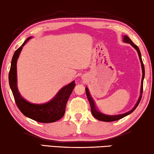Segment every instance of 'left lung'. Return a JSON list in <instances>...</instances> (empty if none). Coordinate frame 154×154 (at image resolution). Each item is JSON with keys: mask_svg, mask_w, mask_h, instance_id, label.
<instances>
[{"mask_svg": "<svg viewBox=\"0 0 154 154\" xmlns=\"http://www.w3.org/2000/svg\"><path fill=\"white\" fill-rule=\"evenodd\" d=\"M123 41L125 43H129V44L131 45L132 46L134 47L135 49L137 50V54H138L140 61V63H141L142 71H143V77H142L141 87H140V97L138 98V100H137V101L136 105H135L134 107L133 108V109L131 110V111H128V112H127V113H123V114H119V115H114V116H110V115H106V114H104V113H101V112H100L99 111H98V110L97 109V108H96V106H95V102H94L93 98H92V97L91 96V94H90V93H89L88 88H87V87H86V93L87 98H88V100L89 101V103H90V105H91V109L92 115H93V116L95 117L96 119H97L98 120L103 121V122H113V121H116V120H120V119L125 118V117L128 116V115H129V114L131 113L132 112L134 111V110L136 109L137 106H138L140 102V100H141L142 94H143V80H144V64H143V60H142V57H141L140 51L138 47H137L136 45L134 44V42H133V41L130 39V38L128 37V36H127V35L123 36Z\"/></svg>", "mask_w": 154, "mask_h": 154, "instance_id": "1", "label": "left lung"}]
</instances>
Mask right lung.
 Masks as SVG:
<instances>
[{
	"label": "right lung",
	"instance_id": "obj_1",
	"mask_svg": "<svg viewBox=\"0 0 154 154\" xmlns=\"http://www.w3.org/2000/svg\"><path fill=\"white\" fill-rule=\"evenodd\" d=\"M31 38L32 36L27 38L13 55L9 72V84L16 104L24 116L38 122H54L60 120L65 114L66 103L75 88V81L63 86L51 100L44 104H34L25 100L17 88V63L23 47Z\"/></svg>",
	"mask_w": 154,
	"mask_h": 154
}]
</instances>
